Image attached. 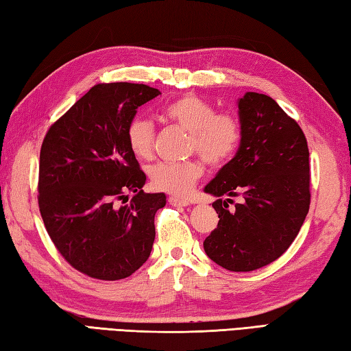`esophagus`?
Masks as SVG:
<instances>
[{
  "mask_svg": "<svg viewBox=\"0 0 351 351\" xmlns=\"http://www.w3.org/2000/svg\"><path fill=\"white\" fill-rule=\"evenodd\" d=\"M169 204L171 205V207H187V205H190V201H189V199H184V197L170 196Z\"/></svg>",
  "mask_w": 351,
  "mask_h": 351,
  "instance_id": "obj_1",
  "label": "esophagus"
}]
</instances>
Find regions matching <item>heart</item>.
Listing matches in <instances>:
<instances>
[{"instance_id": "obj_1", "label": "heart", "mask_w": 351, "mask_h": 351, "mask_svg": "<svg viewBox=\"0 0 351 351\" xmlns=\"http://www.w3.org/2000/svg\"><path fill=\"white\" fill-rule=\"evenodd\" d=\"M164 121L175 123L190 132L189 149L202 160L219 166L230 160L240 141V125L232 114H216L215 106L197 95L187 94L171 100L161 109ZM154 125L147 119L135 117L128 126V144L140 160H147L154 152ZM204 173L202 164L195 160L182 162L160 161L149 170L150 182L156 190L185 196Z\"/></svg>"}]
</instances>
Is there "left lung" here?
Masks as SVG:
<instances>
[{
    "label": "left lung",
    "instance_id": "8db88e82",
    "mask_svg": "<svg viewBox=\"0 0 351 351\" xmlns=\"http://www.w3.org/2000/svg\"><path fill=\"white\" fill-rule=\"evenodd\" d=\"M237 106V152L204 189L217 197L219 215L204 250L225 269L250 272L277 260L297 237L311 205V167L303 130L276 100L246 93ZM223 194H242L244 202L230 212Z\"/></svg>",
    "mask_w": 351,
    "mask_h": 351
}]
</instances>
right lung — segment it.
<instances>
[{
	"instance_id": "1",
	"label": "right lung",
	"mask_w": 351,
	"mask_h": 351,
	"mask_svg": "<svg viewBox=\"0 0 351 351\" xmlns=\"http://www.w3.org/2000/svg\"><path fill=\"white\" fill-rule=\"evenodd\" d=\"M160 94L128 82L94 85L40 147L38 199L47 232L62 257L93 278L132 276L152 251L155 213L166 195L143 191L146 175L126 132L138 106ZM128 193H134L129 204Z\"/></svg>"
}]
</instances>
